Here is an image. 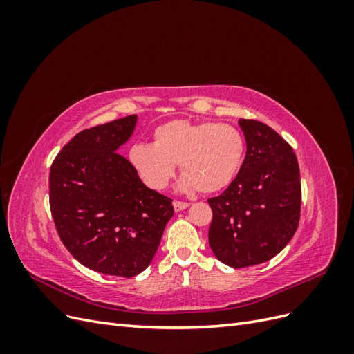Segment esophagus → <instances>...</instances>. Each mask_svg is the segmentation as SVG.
Returning <instances> with one entry per match:
<instances>
[{"mask_svg":"<svg viewBox=\"0 0 354 354\" xmlns=\"http://www.w3.org/2000/svg\"><path fill=\"white\" fill-rule=\"evenodd\" d=\"M173 207L176 211H181V209H186L189 207V202L185 201H174L173 202Z\"/></svg>","mask_w":354,"mask_h":354,"instance_id":"34e87169","label":"esophagus"}]
</instances>
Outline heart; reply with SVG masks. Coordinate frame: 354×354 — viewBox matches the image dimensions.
I'll return each mask as SVG.
<instances>
[{
  "instance_id": "heart-1",
  "label": "heart",
  "mask_w": 354,
  "mask_h": 354,
  "mask_svg": "<svg viewBox=\"0 0 354 354\" xmlns=\"http://www.w3.org/2000/svg\"><path fill=\"white\" fill-rule=\"evenodd\" d=\"M245 140L226 122L173 120L155 128L153 145L136 143L128 158L143 183L162 190L174 177L176 164L183 173L181 187L202 194L227 187L241 169Z\"/></svg>"
}]
</instances>
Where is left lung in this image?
<instances>
[{
    "label": "left lung",
    "instance_id": "8db88e82",
    "mask_svg": "<svg viewBox=\"0 0 354 354\" xmlns=\"http://www.w3.org/2000/svg\"><path fill=\"white\" fill-rule=\"evenodd\" d=\"M246 155L229 187L209 198L208 241L234 269L269 261L297 232L301 211L298 160L285 138L255 120H239Z\"/></svg>",
    "mask_w": 354,
    "mask_h": 354
}]
</instances>
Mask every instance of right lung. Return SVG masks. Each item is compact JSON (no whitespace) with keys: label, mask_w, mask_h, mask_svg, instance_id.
I'll list each match as a JSON object with an SVG mask.
<instances>
[{"label":"right lung","mask_w":354,"mask_h":354,"mask_svg":"<svg viewBox=\"0 0 354 354\" xmlns=\"http://www.w3.org/2000/svg\"><path fill=\"white\" fill-rule=\"evenodd\" d=\"M136 115L85 128L63 146L50 168L55 226L82 266L133 277L151 264L173 199L149 189L118 147L133 134Z\"/></svg>","instance_id":"right-lung-1"}]
</instances>
